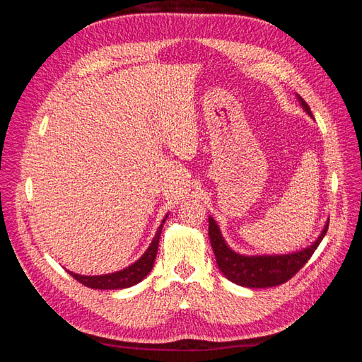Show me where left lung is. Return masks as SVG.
I'll use <instances>...</instances> for the list:
<instances>
[{
	"label": "left lung",
	"instance_id": "8db88e82",
	"mask_svg": "<svg viewBox=\"0 0 362 362\" xmlns=\"http://www.w3.org/2000/svg\"><path fill=\"white\" fill-rule=\"evenodd\" d=\"M299 101L303 107V110L313 116L310 105L306 104L300 96ZM208 235H210L211 247L214 250L217 266L221 272L231 282L238 284L247 288H267V287H276L281 284L291 279L296 273H298L311 255L317 246L320 245L323 240L329 222L326 223L325 229L322 231L320 237L315 242L303 250L293 252L287 255H257V257H246L240 255L229 247L221 234L217 223L213 217H208Z\"/></svg>",
	"mask_w": 362,
	"mask_h": 362
}]
</instances>
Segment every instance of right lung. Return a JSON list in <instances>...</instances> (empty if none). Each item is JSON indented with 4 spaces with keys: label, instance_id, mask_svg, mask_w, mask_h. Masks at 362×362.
I'll return each mask as SVG.
<instances>
[{
    "label": "right lung",
    "instance_id": "1",
    "mask_svg": "<svg viewBox=\"0 0 362 362\" xmlns=\"http://www.w3.org/2000/svg\"><path fill=\"white\" fill-rule=\"evenodd\" d=\"M166 217H164V221H166ZM163 223L157 229V234L154 240H152V243L149 245L148 250L140 257L139 261H136L134 264L128 266L127 269L116 273H108V275H101V276H83V275H76V273H72L69 270L68 272L74 276V279L83 284V286L95 288V290H119V288H128V287L136 286V284H139L148 275V273L152 270V266H154Z\"/></svg>",
    "mask_w": 362,
    "mask_h": 362
}]
</instances>
